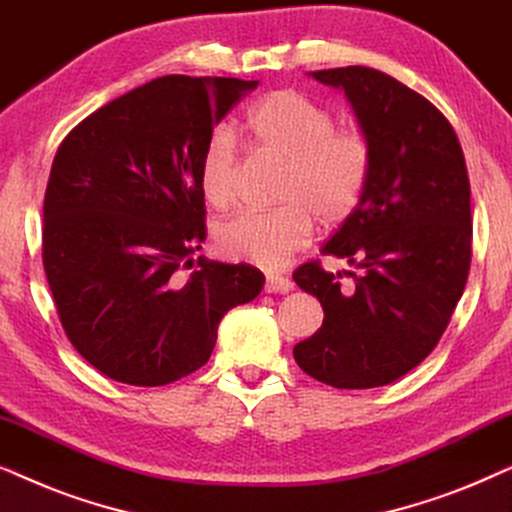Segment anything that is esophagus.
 Instances as JSON below:
<instances>
[{
	"instance_id": "34e87169",
	"label": "esophagus",
	"mask_w": 512,
	"mask_h": 512,
	"mask_svg": "<svg viewBox=\"0 0 512 512\" xmlns=\"http://www.w3.org/2000/svg\"><path fill=\"white\" fill-rule=\"evenodd\" d=\"M265 291H268V293H289V291H293V282L284 275H268V277H265Z\"/></svg>"
}]
</instances>
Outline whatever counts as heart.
<instances>
[{
  "mask_svg": "<svg viewBox=\"0 0 512 512\" xmlns=\"http://www.w3.org/2000/svg\"><path fill=\"white\" fill-rule=\"evenodd\" d=\"M244 128L261 149L286 160L279 184L284 205L237 212L214 230L216 249L233 261L279 270L310 242L314 216L338 226L359 207L370 174V144L359 128H335L324 104L298 90H275L247 111ZM233 132L214 130L200 153V191L214 207L235 193Z\"/></svg>",
  "mask_w": 512,
  "mask_h": 512,
  "instance_id": "heart-1",
  "label": "heart"
}]
</instances>
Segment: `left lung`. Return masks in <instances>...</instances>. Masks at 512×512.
Instances as JSON below:
<instances>
[{"instance_id": "obj_1", "label": "left lung", "mask_w": 512, "mask_h": 512, "mask_svg": "<svg viewBox=\"0 0 512 512\" xmlns=\"http://www.w3.org/2000/svg\"><path fill=\"white\" fill-rule=\"evenodd\" d=\"M310 76L352 104L370 174L359 207L321 247L359 275L317 261L293 272L324 307L293 359L335 389L382 387L431 354L464 293L473 237L464 151L450 121L394 76L359 65ZM342 274L355 282L340 287Z\"/></svg>"}]
</instances>
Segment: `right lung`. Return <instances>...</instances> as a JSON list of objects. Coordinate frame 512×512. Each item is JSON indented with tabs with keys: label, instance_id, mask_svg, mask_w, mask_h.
Here are the masks:
<instances>
[{
	"label": "right lung",
	"instance_id": "add662e5",
	"mask_svg": "<svg viewBox=\"0 0 512 512\" xmlns=\"http://www.w3.org/2000/svg\"><path fill=\"white\" fill-rule=\"evenodd\" d=\"M258 86L160 76L76 125L44 198V270L62 328L90 366L163 387L205 366L223 314L261 293L247 263L193 254L207 237L200 153L214 125Z\"/></svg>",
	"mask_w": 512,
	"mask_h": 512
}]
</instances>
